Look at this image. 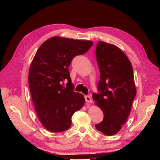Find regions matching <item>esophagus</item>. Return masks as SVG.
Returning a JSON list of instances; mask_svg holds the SVG:
<instances>
[{
    "label": "esophagus",
    "instance_id": "esophagus-1",
    "mask_svg": "<svg viewBox=\"0 0 160 160\" xmlns=\"http://www.w3.org/2000/svg\"><path fill=\"white\" fill-rule=\"evenodd\" d=\"M85 100L87 102L92 103V99L89 96H85Z\"/></svg>",
    "mask_w": 160,
    "mask_h": 160
}]
</instances>
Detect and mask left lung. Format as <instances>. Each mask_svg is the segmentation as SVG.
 Segmentation results:
<instances>
[{
    "mask_svg": "<svg viewBox=\"0 0 160 160\" xmlns=\"http://www.w3.org/2000/svg\"><path fill=\"white\" fill-rule=\"evenodd\" d=\"M97 61L100 77L98 90L93 98L104 113L101 122L95 124L104 135L118 133L127 121L136 95L133 68L128 57L115 45L98 41Z\"/></svg>",
    "mask_w": 160,
    "mask_h": 160,
    "instance_id": "1",
    "label": "left lung"
}]
</instances>
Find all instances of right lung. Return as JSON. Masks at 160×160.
<instances>
[{
	"label": "right lung",
	"mask_w": 160,
	"mask_h": 160,
	"mask_svg": "<svg viewBox=\"0 0 160 160\" xmlns=\"http://www.w3.org/2000/svg\"><path fill=\"white\" fill-rule=\"evenodd\" d=\"M91 41L53 37L37 50L30 65L28 84L36 113L43 127L61 132L71 126L73 113L84 105L82 93L74 91L69 66L72 59L86 53ZM68 80L66 87L63 81Z\"/></svg>",
	"instance_id": "obj_1"
}]
</instances>
